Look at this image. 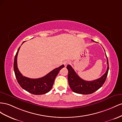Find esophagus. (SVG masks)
Segmentation results:
<instances>
[{
  "label": "esophagus",
  "instance_id": "34e87169",
  "mask_svg": "<svg viewBox=\"0 0 122 122\" xmlns=\"http://www.w3.org/2000/svg\"><path fill=\"white\" fill-rule=\"evenodd\" d=\"M69 63H70V61H69V60H65L63 62V64L65 65V66H67Z\"/></svg>",
  "mask_w": 122,
  "mask_h": 122
}]
</instances>
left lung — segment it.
Wrapping results in <instances>:
<instances>
[{
  "label": "left lung",
  "instance_id": "8db88e82",
  "mask_svg": "<svg viewBox=\"0 0 122 122\" xmlns=\"http://www.w3.org/2000/svg\"><path fill=\"white\" fill-rule=\"evenodd\" d=\"M92 41H93V40ZM106 57L108 65L106 72L99 79L91 81H85L83 80L76 74L74 69L70 65L67 66L66 68L68 71V81L69 85L73 92L82 95H89L95 92L101 87L106 81L109 70L108 60L106 54Z\"/></svg>",
  "mask_w": 122,
  "mask_h": 122
}]
</instances>
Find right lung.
<instances>
[{"label": "right lung", "instance_id": "add662e5", "mask_svg": "<svg viewBox=\"0 0 122 122\" xmlns=\"http://www.w3.org/2000/svg\"><path fill=\"white\" fill-rule=\"evenodd\" d=\"M24 42L22 43V44ZM20 46L19 47L15 56L14 62V70L17 82L21 87L27 92L33 95H43L49 92L53 86L55 79L61 69L64 67L63 64L53 69L46 75L38 79H30L23 76L17 67V55Z\"/></svg>", "mask_w": 122, "mask_h": 122}]
</instances>
